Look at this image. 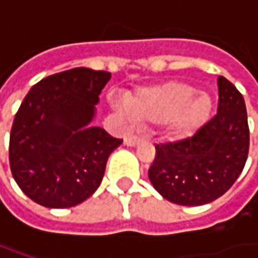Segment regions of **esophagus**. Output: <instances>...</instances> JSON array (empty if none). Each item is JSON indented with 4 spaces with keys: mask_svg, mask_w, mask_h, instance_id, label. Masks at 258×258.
Returning a JSON list of instances; mask_svg holds the SVG:
<instances>
[{
    "mask_svg": "<svg viewBox=\"0 0 258 258\" xmlns=\"http://www.w3.org/2000/svg\"><path fill=\"white\" fill-rule=\"evenodd\" d=\"M141 141H142V138H139V136H136V135H131V136H127V138L124 139V145H127V146H136Z\"/></svg>",
    "mask_w": 258,
    "mask_h": 258,
    "instance_id": "obj_1",
    "label": "esophagus"
}]
</instances>
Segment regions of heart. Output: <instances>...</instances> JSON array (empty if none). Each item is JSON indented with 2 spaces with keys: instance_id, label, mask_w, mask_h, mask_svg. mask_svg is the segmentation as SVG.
<instances>
[{
  "instance_id": "obj_1",
  "label": "heart",
  "mask_w": 258,
  "mask_h": 258,
  "mask_svg": "<svg viewBox=\"0 0 258 258\" xmlns=\"http://www.w3.org/2000/svg\"><path fill=\"white\" fill-rule=\"evenodd\" d=\"M182 83L145 87L129 96L127 109L139 123H168L172 134L185 138L210 119L213 103L208 94H197Z\"/></svg>"
}]
</instances>
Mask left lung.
Listing matches in <instances>:
<instances>
[{
    "mask_svg": "<svg viewBox=\"0 0 258 258\" xmlns=\"http://www.w3.org/2000/svg\"><path fill=\"white\" fill-rule=\"evenodd\" d=\"M250 131L243 94L218 77L217 114L191 138L155 145L149 181L165 200L178 205H204L227 192L243 171Z\"/></svg>",
    "mask_w": 258,
    "mask_h": 258,
    "instance_id": "8db88e82",
    "label": "left lung"
}]
</instances>
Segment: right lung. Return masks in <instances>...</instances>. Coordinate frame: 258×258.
<instances>
[{
    "instance_id": "right-lung-1",
    "label": "right lung",
    "mask_w": 258,
    "mask_h": 258,
    "mask_svg": "<svg viewBox=\"0 0 258 258\" xmlns=\"http://www.w3.org/2000/svg\"><path fill=\"white\" fill-rule=\"evenodd\" d=\"M109 80V72L76 67L44 77L24 97L10 135V166L34 203L69 208L99 188L109 155L122 144L90 126Z\"/></svg>"
}]
</instances>
